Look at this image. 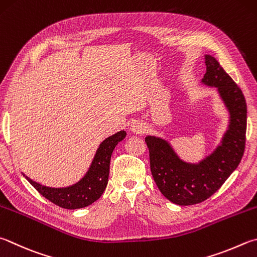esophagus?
<instances>
[{
	"instance_id": "esophagus-1",
	"label": "esophagus",
	"mask_w": 257,
	"mask_h": 257,
	"mask_svg": "<svg viewBox=\"0 0 257 257\" xmlns=\"http://www.w3.org/2000/svg\"><path fill=\"white\" fill-rule=\"evenodd\" d=\"M130 132L134 134H144L146 132V125L141 122V121H135L130 125Z\"/></svg>"
}]
</instances>
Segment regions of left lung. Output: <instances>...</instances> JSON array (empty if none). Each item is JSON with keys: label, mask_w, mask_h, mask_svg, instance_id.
<instances>
[{"label": "left lung", "mask_w": 257, "mask_h": 257, "mask_svg": "<svg viewBox=\"0 0 257 257\" xmlns=\"http://www.w3.org/2000/svg\"><path fill=\"white\" fill-rule=\"evenodd\" d=\"M207 72L202 84L216 87L229 113V123L216 149L199 163L180 158L166 139L147 136L151 171L166 199L179 206H191L216 192L240 163L245 149L247 106L244 94L217 59L204 56Z\"/></svg>", "instance_id": "obj_1"}]
</instances>
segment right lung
I'll use <instances>...</instances> for the list:
<instances>
[{
	"instance_id": "add662e5",
	"label": "right lung",
	"mask_w": 257,
	"mask_h": 257,
	"mask_svg": "<svg viewBox=\"0 0 257 257\" xmlns=\"http://www.w3.org/2000/svg\"><path fill=\"white\" fill-rule=\"evenodd\" d=\"M125 135L124 130H121L102 142L86 174L77 183L67 188H49L37 183L25 174L23 176L43 197L56 206L64 209L85 208L95 202L104 192L109 179L111 155L116 145L123 141Z\"/></svg>"
}]
</instances>
